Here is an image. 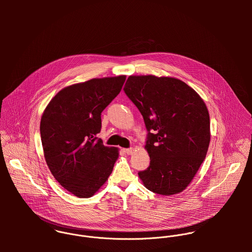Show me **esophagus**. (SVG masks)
Instances as JSON below:
<instances>
[{"mask_svg":"<svg viewBox=\"0 0 252 252\" xmlns=\"http://www.w3.org/2000/svg\"><path fill=\"white\" fill-rule=\"evenodd\" d=\"M123 150H124V152H125L126 154L131 155V154L133 153V151H134V148H125V149H123Z\"/></svg>","mask_w":252,"mask_h":252,"instance_id":"34e87169","label":"esophagus"}]
</instances>
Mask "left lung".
<instances>
[{"label":"left lung","instance_id":"8db88e82","mask_svg":"<svg viewBox=\"0 0 252 252\" xmlns=\"http://www.w3.org/2000/svg\"><path fill=\"white\" fill-rule=\"evenodd\" d=\"M124 92L144 117L149 167L139 173L145 188L160 195L182 192L206 158L210 114L199 94L180 79L130 75Z\"/></svg>","mask_w":252,"mask_h":252}]
</instances>
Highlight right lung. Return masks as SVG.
I'll return each mask as SVG.
<instances>
[{"instance_id":"add662e5","label":"right lung","mask_w":252,"mask_h":252,"mask_svg":"<svg viewBox=\"0 0 252 252\" xmlns=\"http://www.w3.org/2000/svg\"><path fill=\"white\" fill-rule=\"evenodd\" d=\"M126 75L93 78L60 90L40 119L46 164L65 189L78 198L92 197L112 172L118 148L97 138L101 113L119 94Z\"/></svg>"}]
</instances>
